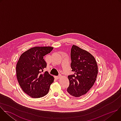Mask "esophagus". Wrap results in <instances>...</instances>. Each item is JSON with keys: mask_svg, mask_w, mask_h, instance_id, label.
Segmentation results:
<instances>
[{"mask_svg": "<svg viewBox=\"0 0 121 121\" xmlns=\"http://www.w3.org/2000/svg\"><path fill=\"white\" fill-rule=\"evenodd\" d=\"M61 75H60V76H56V77H55V78H56V79H58L60 78H61Z\"/></svg>", "mask_w": 121, "mask_h": 121, "instance_id": "1", "label": "esophagus"}]
</instances>
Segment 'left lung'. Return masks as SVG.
<instances>
[{
  "label": "left lung",
  "instance_id": "1",
  "mask_svg": "<svg viewBox=\"0 0 121 121\" xmlns=\"http://www.w3.org/2000/svg\"><path fill=\"white\" fill-rule=\"evenodd\" d=\"M71 67L74 75L68 78V93L75 97L84 96L91 88L97 77L98 65L94 57L87 51L73 45L71 49Z\"/></svg>",
  "mask_w": 121,
  "mask_h": 121
}]
</instances>
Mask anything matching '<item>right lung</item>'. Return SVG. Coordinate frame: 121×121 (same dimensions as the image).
<instances>
[{
	"label": "right lung",
	"instance_id": "1",
	"mask_svg": "<svg viewBox=\"0 0 121 121\" xmlns=\"http://www.w3.org/2000/svg\"><path fill=\"white\" fill-rule=\"evenodd\" d=\"M53 49L50 46L31 48L21 56L17 62V79L22 91L31 98L46 95L54 82V77L47 71L42 73L47 65L43 56Z\"/></svg>",
	"mask_w": 121,
	"mask_h": 121
}]
</instances>
